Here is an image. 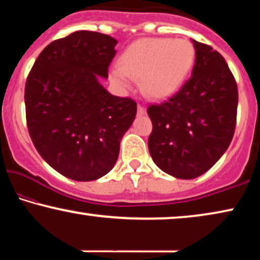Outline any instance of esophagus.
I'll return each instance as SVG.
<instances>
[{
	"label": "esophagus",
	"mask_w": 260,
	"mask_h": 260,
	"mask_svg": "<svg viewBox=\"0 0 260 260\" xmlns=\"http://www.w3.org/2000/svg\"><path fill=\"white\" fill-rule=\"evenodd\" d=\"M144 112H145V109H144V106H142L141 104H138V106H137V113L138 115H144Z\"/></svg>",
	"instance_id": "1"
}]
</instances>
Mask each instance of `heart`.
<instances>
[{
  "label": "heart",
  "mask_w": 260,
  "mask_h": 260,
  "mask_svg": "<svg viewBox=\"0 0 260 260\" xmlns=\"http://www.w3.org/2000/svg\"><path fill=\"white\" fill-rule=\"evenodd\" d=\"M194 61L195 49L186 39H141L124 51L111 77L119 85H126L129 78L141 79L145 94L166 98L183 84Z\"/></svg>",
  "instance_id": "heart-1"
}]
</instances>
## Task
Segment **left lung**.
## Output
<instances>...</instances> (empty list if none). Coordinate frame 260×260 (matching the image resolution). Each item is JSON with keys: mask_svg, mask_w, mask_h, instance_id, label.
<instances>
[{"mask_svg": "<svg viewBox=\"0 0 260 260\" xmlns=\"http://www.w3.org/2000/svg\"><path fill=\"white\" fill-rule=\"evenodd\" d=\"M191 77L161 104L148 106L152 123L148 147L152 161L177 179H195L227 150L237 122L238 87L223 56L191 40Z\"/></svg>", "mask_w": 260, "mask_h": 260, "instance_id": "left-lung-1", "label": "left lung"}]
</instances>
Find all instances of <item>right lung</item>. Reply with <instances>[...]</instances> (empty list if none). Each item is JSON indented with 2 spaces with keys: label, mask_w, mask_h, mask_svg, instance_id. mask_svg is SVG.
Returning <instances> with one entry per match:
<instances>
[{
  "label": "right lung",
  "mask_w": 260,
  "mask_h": 260,
  "mask_svg": "<svg viewBox=\"0 0 260 260\" xmlns=\"http://www.w3.org/2000/svg\"><path fill=\"white\" fill-rule=\"evenodd\" d=\"M117 40L78 30L51 42L24 87L28 133L41 157L61 175L93 181L113 168L137 104L99 84L108 78Z\"/></svg>",
  "instance_id": "right-lung-1"
}]
</instances>
